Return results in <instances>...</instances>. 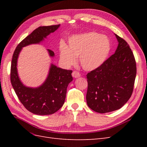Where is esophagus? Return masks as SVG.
<instances>
[{
  "label": "esophagus",
  "instance_id": "obj_1",
  "mask_svg": "<svg viewBox=\"0 0 147 147\" xmlns=\"http://www.w3.org/2000/svg\"><path fill=\"white\" fill-rule=\"evenodd\" d=\"M72 76L74 78H78L81 76V75L79 72H77V71H74L72 72Z\"/></svg>",
  "mask_w": 147,
  "mask_h": 147
}]
</instances>
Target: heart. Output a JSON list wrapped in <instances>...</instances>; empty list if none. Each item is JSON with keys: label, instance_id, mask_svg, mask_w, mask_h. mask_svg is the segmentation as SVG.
Wrapping results in <instances>:
<instances>
[{"label": "heart", "instance_id": "b5f03b06", "mask_svg": "<svg viewBox=\"0 0 147 147\" xmlns=\"http://www.w3.org/2000/svg\"><path fill=\"white\" fill-rule=\"evenodd\" d=\"M111 50V42L105 35L90 32L75 35L69 39L68 47L62 43L59 47L60 59L65 66L79 63L86 71L97 69L104 63Z\"/></svg>", "mask_w": 147, "mask_h": 147}]
</instances>
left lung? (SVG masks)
Returning <instances> with one entry per match:
<instances>
[{
	"mask_svg": "<svg viewBox=\"0 0 147 147\" xmlns=\"http://www.w3.org/2000/svg\"><path fill=\"white\" fill-rule=\"evenodd\" d=\"M115 53L99 68L87 75L86 102L100 113L121 108L131 97L136 77L134 56L127 43L117 34Z\"/></svg>",
	"mask_w": 147,
	"mask_h": 147,
	"instance_id": "obj_1",
	"label": "left lung"
}]
</instances>
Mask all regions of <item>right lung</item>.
Returning a JSON list of instances; mask_svg holds the SVG:
<instances>
[{
	"label": "right lung",
	"mask_w": 147,
	"mask_h": 147,
	"mask_svg": "<svg viewBox=\"0 0 147 147\" xmlns=\"http://www.w3.org/2000/svg\"><path fill=\"white\" fill-rule=\"evenodd\" d=\"M59 26L60 24L38 27L18 45L13 55L10 72L12 86L24 107L35 115H51L63 107L67 88L73 80L72 70L57 67L52 64L46 80L41 86L37 88L27 87L21 82L18 74V58L22 48L40 43ZM48 51L51 57L55 56L52 50H48Z\"/></svg>",
	"instance_id": "right-lung-1"
}]
</instances>
